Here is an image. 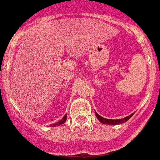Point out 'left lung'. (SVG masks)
<instances>
[{
	"mask_svg": "<svg viewBox=\"0 0 160 160\" xmlns=\"http://www.w3.org/2000/svg\"><path fill=\"white\" fill-rule=\"evenodd\" d=\"M96 116L97 117V119L100 120V122H101L102 123H104V124H108V125H118V124H121V123H125L126 121H128L132 116H133V113L131 115H129L127 117L123 118V119H106V118H103L102 116H100V115L97 114L96 112Z\"/></svg>",
	"mask_w": 160,
	"mask_h": 160,
	"instance_id": "obj_1",
	"label": "left lung"
}]
</instances>
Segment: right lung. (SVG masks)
Returning a JSON list of instances; mask_svg holds the SVG:
<instances>
[{"label":"right lung","instance_id":"add662e5","mask_svg":"<svg viewBox=\"0 0 160 160\" xmlns=\"http://www.w3.org/2000/svg\"><path fill=\"white\" fill-rule=\"evenodd\" d=\"M66 119H67V114L64 115V117H63L62 119H60V121H58V122H57V123H54V124H52V125H50L49 127H57V126H59V125L63 124V123H65Z\"/></svg>","mask_w":160,"mask_h":160}]
</instances>
